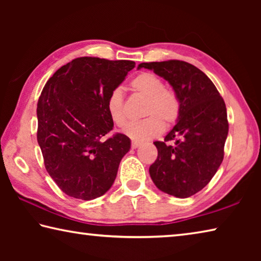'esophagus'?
I'll return each mask as SVG.
<instances>
[{"mask_svg": "<svg viewBox=\"0 0 261 261\" xmlns=\"http://www.w3.org/2000/svg\"><path fill=\"white\" fill-rule=\"evenodd\" d=\"M139 146H140L139 141L134 140V141H132V143H131V147H132V148H137V147H139Z\"/></svg>", "mask_w": 261, "mask_h": 261, "instance_id": "obj_1", "label": "esophagus"}]
</instances>
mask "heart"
I'll list each match as a JSON object with an SVG mask.
<instances>
[{"mask_svg":"<svg viewBox=\"0 0 261 261\" xmlns=\"http://www.w3.org/2000/svg\"><path fill=\"white\" fill-rule=\"evenodd\" d=\"M131 88L146 98L144 108L145 120L131 123L124 130L135 140H148L159 136L163 126H170L177 120L179 102L173 91L165 87L162 79L152 72H141L132 79ZM110 120L115 125L123 127L127 123L124 99L121 90H114L106 102Z\"/></svg>","mask_w":261,"mask_h":261,"instance_id":"b5f03b06","label":"heart"}]
</instances>
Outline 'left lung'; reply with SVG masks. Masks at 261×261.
<instances>
[{
    "instance_id": "8db88e82",
    "label": "left lung",
    "mask_w": 261,
    "mask_h": 261,
    "mask_svg": "<svg viewBox=\"0 0 261 261\" xmlns=\"http://www.w3.org/2000/svg\"><path fill=\"white\" fill-rule=\"evenodd\" d=\"M170 84L179 102L177 123L155 141L158 158L149 167L153 183L162 192L189 198L210 183L223 160L228 136L227 108L211 79L184 61L140 63ZM170 141L173 144H168Z\"/></svg>"
}]
</instances>
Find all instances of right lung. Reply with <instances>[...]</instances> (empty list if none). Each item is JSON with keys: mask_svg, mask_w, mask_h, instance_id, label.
<instances>
[{"mask_svg": "<svg viewBox=\"0 0 261 261\" xmlns=\"http://www.w3.org/2000/svg\"><path fill=\"white\" fill-rule=\"evenodd\" d=\"M134 61L78 57L49 78L38 101V144L53 180L68 196L92 200L112 188L131 140L108 137L106 102Z\"/></svg>", "mask_w": 261, "mask_h": 261, "instance_id": "right-lung-1", "label": "right lung"}]
</instances>
